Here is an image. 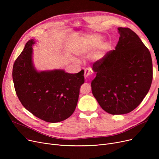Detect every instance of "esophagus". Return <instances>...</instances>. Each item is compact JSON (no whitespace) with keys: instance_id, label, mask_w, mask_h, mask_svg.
<instances>
[{"instance_id":"1","label":"esophagus","mask_w":159,"mask_h":159,"mask_svg":"<svg viewBox=\"0 0 159 159\" xmlns=\"http://www.w3.org/2000/svg\"><path fill=\"white\" fill-rule=\"evenodd\" d=\"M91 71H91V68H87L84 70V77H85V78H86L89 76V74L91 73Z\"/></svg>"}]
</instances>
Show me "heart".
<instances>
[{"label": "heart", "instance_id": "heart-1", "mask_svg": "<svg viewBox=\"0 0 159 159\" xmlns=\"http://www.w3.org/2000/svg\"><path fill=\"white\" fill-rule=\"evenodd\" d=\"M101 43V37L98 35H92L86 38L82 37L75 45L73 51L79 55H89L98 48Z\"/></svg>", "mask_w": 159, "mask_h": 159}]
</instances>
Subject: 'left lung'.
Masks as SVG:
<instances>
[{
  "mask_svg": "<svg viewBox=\"0 0 159 159\" xmlns=\"http://www.w3.org/2000/svg\"><path fill=\"white\" fill-rule=\"evenodd\" d=\"M120 37L115 50L93 64L96 77L91 91L108 113L126 114L142 102L153 79L151 54L136 33L118 28Z\"/></svg>",
  "mask_w": 159,
  "mask_h": 159,
  "instance_id": "1",
  "label": "left lung"
}]
</instances>
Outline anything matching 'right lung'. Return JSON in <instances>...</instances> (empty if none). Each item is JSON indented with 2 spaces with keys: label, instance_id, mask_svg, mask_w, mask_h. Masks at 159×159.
Here are the masks:
<instances>
[{
  "label": "right lung",
  "instance_id": "1",
  "mask_svg": "<svg viewBox=\"0 0 159 159\" xmlns=\"http://www.w3.org/2000/svg\"><path fill=\"white\" fill-rule=\"evenodd\" d=\"M31 39L15 60L13 80L19 101L33 115L48 122L64 120L76 108L80 86L84 84V70L68 73L62 70L38 71L32 61Z\"/></svg>",
  "mask_w": 159,
  "mask_h": 159
}]
</instances>
